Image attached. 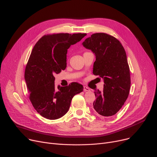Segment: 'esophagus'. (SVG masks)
I'll return each mask as SVG.
<instances>
[{
  "label": "esophagus",
  "mask_w": 157,
  "mask_h": 157,
  "mask_svg": "<svg viewBox=\"0 0 157 157\" xmlns=\"http://www.w3.org/2000/svg\"><path fill=\"white\" fill-rule=\"evenodd\" d=\"M84 91L85 92H88V91H90V88L87 86H84Z\"/></svg>",
  "instance_id": "1"
}]
</instances>
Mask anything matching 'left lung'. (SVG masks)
Wrapping results in <instances>:
<instances>
[{
    "instance_id": "8db88e82",
    "label": "left lung",
    "mask_w": 157,
    "mask_h": 157,
    "mask_svg": "<svg viewBox=\"0 0 157 157\" xmlns=\"http://www.w3.org/2000/svg\"><path fill=\"white\" fill-rule=\"evenodd\" d=\"M95 53L93 74L104 79L103 92H95V111L102 117H112L121 108L129 95L130 69L125 49L116 38L105 33H95L83 43Z\"/></svg>"
}]
</instances>
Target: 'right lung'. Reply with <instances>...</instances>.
Returning <instances> with one entry per match:
<instances>
[{
	"mask_svg": "<svg viewBox=\"0 0 157 157\" xmlns=\"http://www.w3.org/2000/svg\"><path fill=\"white\" fill-rule=\"evenodd\" d=\"M86 34H47L33 48L25 71L29 99L37 112L49 120L60 118L68 111L73 97L83 91L81 84L72 82L55 87L54 75L67 66V49Z\"/></svg>",
	"mask_w": 157,
	"mask_h": 157,
	"instance_id": "1",
	"label": "right lung"
}]
</instances>
